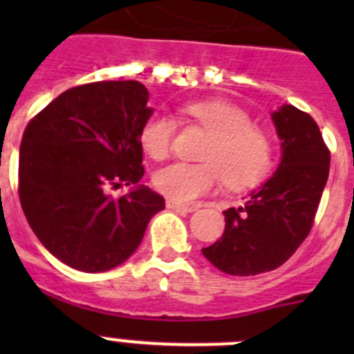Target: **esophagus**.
<instances>
[{
  "instance_id": "obj_1",
  "label": "esophagus",
  "mask_w": 354,
  "mask_h": 354,
  "mask_svg": "<svg viewBox=\"0 0 354 354\" xmlns=\"http://www.w3.org/2000/svg\"><path fill=\"white\" fill-rule=\"evenodd\" d=\"M167 207L171 209V211H177V212H193L195 207L193 205H184L179 204V202H174V200H167Z\"/></svg>"
}]
</instances>
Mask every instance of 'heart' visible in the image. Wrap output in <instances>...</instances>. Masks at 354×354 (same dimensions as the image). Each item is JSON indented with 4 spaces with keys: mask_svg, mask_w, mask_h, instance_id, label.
Instances as JSON below:
<instances>
[{
    "mask_svg": "<svg viewBox=\"0 0 354 354\" xmlns=\"http://www.w3.org/2000/svg\"><path fill=\"white\" fill-rule=\"evenodd\" d=\"M184 111L211 134L200 154L204 162H171L159 168L152 177L158 192L175 202H192L211 193L221 179L230 189H245L268 174L273 142L264 129L253 126L245 109L220 101H198ZM174 134V118L154 113L142 124L138 140L145 154L159 161L170 154Z\"/></svg>",
    "mask_w": 354,
    "mask_h": 354,
    "instance_id": "heart-1",
    "label": "heart"
}]
</instances>
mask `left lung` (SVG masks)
Returning a JSON list of instances; mask_svg holds the SVG:
<instances>
[{
    "label": "left lung",
    "mask_w": 354,
    "mask_h": 354,
    "mask_svg": "<svg viewBox=\"0 0 354 354\" xmlns=\"http://www.w3.org/2000/svg\"><path fill=\"white\" fill-rule=\"evenodd\" d=\"M282 140L277 174L241 207L225 214V232L202 248L214 268L234 277L277 270L310 234L330 174V149L314 118L286 104L273 113Z\"/></svg>",
    "instance_id": "1"
}]
</instances>
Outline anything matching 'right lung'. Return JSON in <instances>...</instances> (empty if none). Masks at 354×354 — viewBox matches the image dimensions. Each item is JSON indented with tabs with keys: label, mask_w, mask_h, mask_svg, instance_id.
Returning a JSON list of instances; mask_svg holds the SVG:
<instances>
[{
	"label": "right lung",
	"mask_w": 354,
	"mask_h": 354,
	"mask_svg": "<svg viewBox=\"0 0 354 354\" xmlns=\"http://www.w3.org/2000/svg\"><path fill=\"white\" fill-rule=\"evenodd\" d=\"M140 81H95L65 90L28 122L19 154V200L31 230L58 261L99 273L136 252L165 198L108 189L145 174L138 134L152 109Z\"/></svg>",
	"instance_id": "1"
}]
</instances>
